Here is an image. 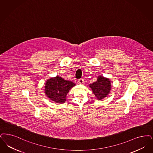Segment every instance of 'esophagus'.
Returning a JSON list of instances; mask_svg holds the SVG:
<instances>
[{
  "label": "esophagus",
  "instance_id": "34e87169",
  "mask_svg": "<svg viewBox=\"0 0 153 153\" xmlns=\"http://www.w3.org/2000/svg\"><path fill=\"white\" fill-rule=\"evenodd\" d=\"M79 84H83L84 83V80L82 79H79Z\"/></svg>",
  "mask_w": 153,
  "mask_h": 153
}]
</instances>
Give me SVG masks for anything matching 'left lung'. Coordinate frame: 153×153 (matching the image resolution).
Segmentation results:
<instances>
[{
  "instance_id": "obj_1",
  "label": "left lung",
  "mask_w": 153,
  "mask_h": 153,
  "mask_svg": "<svg viewBox=\"0 0 153 153\" xmlns=\"http://www.w3.org/2000/svg\"><path fill=\"white\" fill-rule=\"evenodd\" d=\"M97 81L89 86L91 88L92 92L98 100H102L106 97L111 89V81L108 78L102 76H99L97 78Z\"/></svg>"
}]
</instances>
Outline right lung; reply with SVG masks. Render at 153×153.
<instances>
[{
	"mask_svg": "<svg viewBox=\"0 0 153 153\" xmlns=\"http://www.w3.org/2000/svg\"><path fill=\"white\" fill-rule=\"evenodd\" d=\"M76 84L59 76L51 77L46 81L44 93L49 100L58 104H63L66 101V97L69 91Z\"/></svg>",
	"mask_w": 153,
	"mask_h": 153,
	"instance_id": "right-lung-1",
	"label": "right lung"
}]
</instances>
